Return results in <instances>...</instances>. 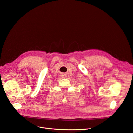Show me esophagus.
Masks as SVG:
<instances>
[{"label": "esophagus", "mask_w": 133, "mask_h": 133, "mask_svg": "<svg viewBox=\"0 0 133 133\" xmlns=\"http://www.w3.org/2000/svg\"><path fill=\"white\" fill-rule=\"evenodd\" d=\"M62 76V78H66V74H63Z\"/></svg>", "instance_id": "esophagus-1"}]
</instances>
